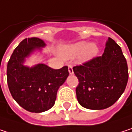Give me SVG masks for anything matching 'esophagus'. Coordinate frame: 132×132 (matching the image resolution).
Listing matches in <instances>:
<instances>
[{"label":"esophagus","instance_id":"obj_1","mask_svg":"<svg viewBox=\"0 0 132 132\" xmlns=\"http://www.w3.org/2000/svg\"><path fill=\"white\" fill-rule=\"evenodd\" d=\"M73 65H68V70H69V73L70 74H73Z\"/></svg>","mask_w":132,"mask_h":132}]
</instances>
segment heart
I'll list each match as a JSON object with an SVG mask.
<instances>
[{"instance_id":"b5f03b06","label":"heart","mask_w":132,"mask_h":132,"mask_svg":"<svg viewBox=\"0 0 132 132\" xmlns=\"http://www.w3.org/2000/svg\"><path fill=\"white\" fill-rule=\"evenodd\" d=\"M98 52V48L96 44L87 45L85 42H80L76 43L70 47L65 48L62 50V55L67 59L76 58L81 55L83 61H87L97 55Z\"/></svg>"}]
</instances>
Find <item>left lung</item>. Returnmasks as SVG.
I'll return each instance as SVG.
<instances>
[{"label":"left lung","mask_w":132,"mask_h":132,"mask_svg":"<svg viewBox=\"0 0 132 132\" xmlns=\"http://www.w3.org/2000/svg\"><path fill=\"white\" fill-rule=\"evenodd\" d=\"M73 69L79 80L76 89L78 102L87 109L102 110L111 107L127 86L126 59L121 47L111 38L101 56L94 57Z\"/></svg>","instance_id":"1"}]
</instances>
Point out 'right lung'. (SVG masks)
Returning a JSON list of instances; mask_svg holds the SVG:
<instances>
[{
  "label": "right lung",
  "mask_w": 132,
  "mask_h": 132,
  "mask_svg": "<svg viewBox=\"0 0 132 132\" xmlns=\"http://www.w3.org/2000/svg\"><path fill=\"white\" fill-rule=\"evenodd\" d=\"M45 42L35 37L24 38L14 50L7 67V81L14 101L24 109L44 112L55 104L58 89L69 76L68 67L54 70L45 64L34 67L23 65L25 58Z\"/></svg>",
  "instance_id": "add662e5"
}]
</instances>
